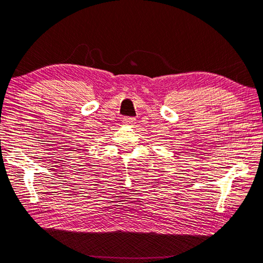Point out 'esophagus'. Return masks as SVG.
I'll use <instances>...</instances> for the list:
<instances>
[{
  "label": "esophagus",
  "mask_w": 263,
  "mask_h": 263,
  "mask_svg": "<svg viewBox=\"0 0 263 263\" xmlns=\"http://www.w3.org/2000/svg\"><path fill=\"white\" fill-rule=\"evenodd\" d=\"M122 123L123 124H133V123H135V119L134 118H123Z\"/></svg>",
  "instance_id": "obj_1"
}]
</instances>
